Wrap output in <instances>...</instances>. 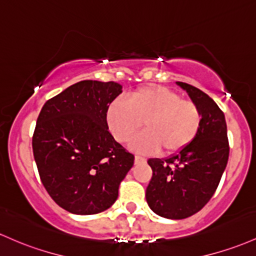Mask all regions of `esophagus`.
Listing matches in <instances>:
<instances>
[{"label": "esophagus", "mask_w": 256, "mask_h": 256, "mask_svg": "<svg viewBox=\"0 0 256 256\" xmlns=\"http://www.w3.org/2000/svg\"><path fill=\"white\" fill-rule=\"evenodd\" d=\"M143 162H146L144 158H142V156H134V164H143Z\"/></svg>", "instance_id": "34e87169"}]
</instances>
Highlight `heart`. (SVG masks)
I'll use <instances>...</instances> for the list:
<instances>
[{
  "label": "heart",
  "mask_w": 256,
  "mask_h": 256,
  "mask_svg": "<svg viewBox=\"0 0 256 256\" xmlns=\"http://www.w3.org/2000/svg\"><path fill=\"white\" fill-rule=\"evenodd\" d=\"M109 128L115 138L128 143L143 122L144 132L134 140L131 148L137 153L162 150L172 156L190 146L202 126V112L196 103L182 100L176 92L158 85L134 91L130 100H118L106 113Z\"/></svg>",
  "instance_id": "b5f03b06"
}]
</instances>
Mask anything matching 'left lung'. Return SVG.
<instances>
[{
	"label": "left lung",
	"instance_id": "8db88e82",
	"mask_svg": "<svg viewBox=\"0 0 256 256\" xmlns=\"http://www.w3.org/2000/svg\"><path fill=\"white\" fill-rule=\"evenodd\" d=\"M202 112V126L190 146L170 158L150 159L153 176L146 190L148 206L156 215L181 220L203 209L214 196L228 162L224 114L206 94L180 82Z\"/></svg>",
	"mask_w": 256,
	"mask_h": 256
}]
</instances>
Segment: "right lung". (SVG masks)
Listing matches in <instances>:
<instances>
[{"instance_id": "1", "label": "right lung", "mask_w": 256, "mask_h": 256, "mask_svg": "<svg viewBox=\"0 0 256 256\" xmlns=\"http://www.w3.org/2000/svg\"><path fill=\"white\" fill-rule=\"evenodd\" d=\"M120 84L84 80L42 106L32 152L42 184L66 212L92 215L110 208L134 156L108 130L109 104Z\"/></svg>"}]
</instances>
